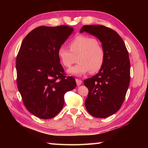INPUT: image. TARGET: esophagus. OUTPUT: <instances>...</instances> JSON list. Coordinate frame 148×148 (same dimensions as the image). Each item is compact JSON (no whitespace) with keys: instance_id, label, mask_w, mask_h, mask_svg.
<instances>
[{"instance_id":"esophagus-1","label":"esophagus","mask_w":148,"mask_h":148,"mask_svg":"<svg viewBox=\"0 0 148 148\" xmlns=\"http://www.w3.org/2000/svg\"><path fill=\"white\" fill-rule=\"evenodd\" d=\"M76 84H77V86H80V85H81V84H82V80L77 79V78L76 79Z\"/></svg>"}]
</instances>
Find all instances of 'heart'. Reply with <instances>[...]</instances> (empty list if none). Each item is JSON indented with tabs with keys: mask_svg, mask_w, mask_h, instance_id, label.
<instances>
[{
	"mask_svg": "<svg viewBox=\"0 0 148 148\" xmlns=\"http://www.w3.org/2000/svg\"><path fill=\"white\" fill-rule=\"evenodd\" d=\"M70 49L61 46L58 49V56L61 63L70 68L77 61L78 63L69 71V73L82 76L91 71L95 74L103 66L105 53L103 47L96 38L87 35H77L69 43Z\"/></svg>",
	"mask_w": 148,
	"mask_h": 148,
	"instance_id": "1",
	"label": "heart"
}]
</instances>
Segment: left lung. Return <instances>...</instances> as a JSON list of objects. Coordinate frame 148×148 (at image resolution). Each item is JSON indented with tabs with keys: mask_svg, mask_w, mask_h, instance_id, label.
I'll return each instance as SVG.
<instances>
[{
	"mask_svg": "<svg viewBox=\"0 0 148 148\" xmlns=\"http://www.w3.org/2000/svg\"><path fill=\"white\" fill-rule=\"evenodd\" d=\"M84 31L99 39L105 53L101 71L84 81L89 90L85 106L91 116L105 118L118 111L124 102L131 79L129 53L121 37L109 27L84 25L80 32Z\"/></svg>",
	"mask_w": 148,
	"mask_h": 148,
	"instance_id": "8db88e82",
	"label": "left lung"
}]
</instances>
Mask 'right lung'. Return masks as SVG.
I'll return each mask as SVG.
<instances>
[{"label":"right lung","mask_w":148,"mask_h":148,"mask_svg":"<svg viewBox=\"0 0 148 148\" xmlns=\"http://www.w3.org/2000/svg\"><path fill=\"white\" fill-rule=\"evenodd\" d=\"M73 31L67 25L37 27L25 36L17 53V88L27 110L40 119L56 116L63 107L65 93L76 87L57 53Z\"/></svg>","instance_id":"right-lung-1"}]
</instances>
